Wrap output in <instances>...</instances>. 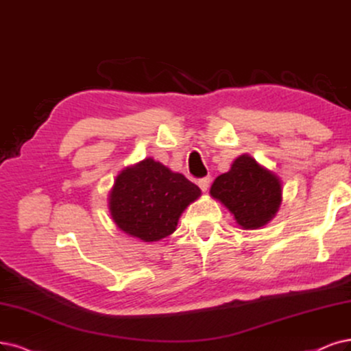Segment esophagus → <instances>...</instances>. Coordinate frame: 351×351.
<instances>
[{"mask_svg":"<svg viewBox=\"0 0 351 351\" xmlns=\"http://www.w3.org/2000/svg\"><path fill=\"white\" fill-rule=\"evenodd\" d=\"M210 182H211V178H210V176L201 178V179L198 180V185H199V188H201V191H202V192H206V191H208V188H210Z\"/></svg>","mask_w":351,"mask_h":351,"instance_id":"34e87169","label":"esophagus"}]
</instances>
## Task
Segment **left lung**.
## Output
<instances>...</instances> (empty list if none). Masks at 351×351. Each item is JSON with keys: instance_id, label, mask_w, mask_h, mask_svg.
I'll list each match as a JSON object with an SVG mask.
<instances>
[{"instance_id": "8db88e82", "label": "left lung", "mask_w": 351, "mask_h": 351, "mask_svg": "<svg viewBox=\"0 0 351 351\" xmlns=\"http://www.w3.org/2000/svg\"><path fill=\"white\" fill-rule=\"evenodd\" d=\"M210 193L234 215L241 228L256 230L276 215L282 202V184L252 156L241 154L227 173L214 180Z\"/></svg>"}]
</instances>
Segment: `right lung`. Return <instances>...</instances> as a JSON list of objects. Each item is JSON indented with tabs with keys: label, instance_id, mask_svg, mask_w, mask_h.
<instances>
[{
	"label": "right lung",
	"instance_id": "1",
	"mask_svg": "<svg viewBox=\"0 0 351 351\" xmlns=\"http://www.w3.org/2000/svg\"><path fill=\"white\" fill-rule=\"evenodd\" d=\"M198 197L201 189L195 184L147 158L115 178L108 208L125 234L150 243L171 236L180 214Z\"/></svg>",
	"mask_w": 351,
	"mask_h": 351
}]
</instances>
